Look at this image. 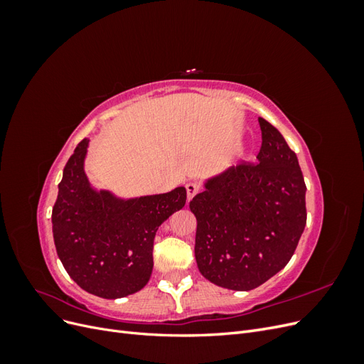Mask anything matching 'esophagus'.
<instances>
[{
    "instance_id": "34e87169",
    "label": "esophagus",
    "mask_w": 364,
    "mask_h": 364,
    "mask_svg": "<svg viewBox=\"0 0 364 364\" xmlns=\"http://www.w3.org/2000/svg\"><path fill=\"white\" fill-rule=\"evenodd\" d=\"M200 191V185L196 183V182H188L186 183V197H188V200H191L193 197Z\"/></svg>"
}]
</instances>
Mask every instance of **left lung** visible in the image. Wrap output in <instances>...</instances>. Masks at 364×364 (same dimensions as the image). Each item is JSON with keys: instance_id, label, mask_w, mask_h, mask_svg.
Wrapping results in <instances>:
<instances>
[{"instance_id": "obj_1", "label": "left lung", "mask_w": 364, "mask_h": 364, "mask_svg": "<svg viewBox=\"0 0 364 364\" xmlns=\"http://www.w3.org/2000/svg\"><path fill=\"white\" fill-rule=\"evenodd\" d=\"M258 121L257 162L208 179L190 202L197 267L229 290L257 289L287 266L306 225V186L296 153L277 127Z\"/></svg>"}]
</instances>
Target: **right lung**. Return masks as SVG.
<instances>
[{
  "instance_id": "add662e5",
  "label": "right lung",
  "mask_w": 364,
  "mask_h": 364,
  "mask_svg": "<svg viewBox=\"0 0 364 364\" xmlns=\"http://www.w3.org/2000/svg\"><path fill=\"white\" fill-rule=\"evenodd\" d=\"M90 139L75 147L63 168L53 206V237L65 270L85 291L118 299L139 291L153 270L158 228L186 202V190L119 199L94 190L85 174Z\"/></svg>"
}]
</instances>
